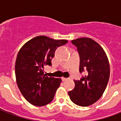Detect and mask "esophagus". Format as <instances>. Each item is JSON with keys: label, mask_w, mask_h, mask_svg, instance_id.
Wrapping results in <instances>:
<instances>
[{"label": "esophagus", "mask_w": 121, "mask_h": 121, "mask_svg": "<svg viewBox=\"0 0 121 121\" xmlns=\"http://www.w3.org/2000/svg\"><path fill=\"white\" fill-rule=\"evenodd\" d=\"M68 78H64V77H62L61 78V80H63V81H65V80H67Z\"/></svg>", "instance_id": "1"}]
</instances>
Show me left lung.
<instances>
[{
    "label": "left lung",
    "instance_id": "1",
    "mask_svg": "<svg viewBox=\"0 0 121 121\" xmlns=\"http://www.w3.org/2000/svg\"><path fill=\"white\" fill-rule=\"evenodd\" d=\"M80 56V73L86 75L74 80L75 87L68 94L71 101L80 106H88L96 102L106 88L110 74L109 63L104 49L95 41L81 37L71 41Z\"/></svg>",
    "mask_w": 121,
    "mask_h": 121
}]
</instances>
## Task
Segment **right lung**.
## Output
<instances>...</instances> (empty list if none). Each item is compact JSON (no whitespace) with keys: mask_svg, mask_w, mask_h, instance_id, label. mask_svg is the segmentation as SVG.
<instances>
[{"mask_svg":"<svg viewBox=\"0 0 121 121\" xmlns=\"http://www.w3.org/2000/svg\"><path fill=\"white\" fill-rule=\"evenodd\" d=\"M67 42L39 35L26 43L18 52L15 67L17 86L32 105L45 106L54 99L61 80L46 76L44 67L52 65L56 50Z\"/></svg>","mask_w":121,"mask_h":121,"instance_id":"add662e5","label":"right lung"}]
</instances>
